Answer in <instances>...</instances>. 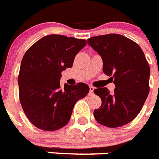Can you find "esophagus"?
I'll use <instances>...</instances> for the list:
<instances>
[{
	"mask_svg": "<svg viewBox=\"0 0 159 159\" xmlns=\"http://www.w3.org/2000/svg\"><path fill=\"white\" fill-rule=\"evenodd\" d=\"M93 90H94V87L89 86V95L93 94Z\"/></svg>",
	"mask_w": 159,
	"mask_h": 159,
	"instance_id": "esophagus-1",
	"label": "esophagus"
}]
</instances>
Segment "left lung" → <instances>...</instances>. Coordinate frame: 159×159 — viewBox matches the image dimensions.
Returning a JSON list of instances; mask_svg holds the SVG:
<instances>
[{"label":"left lung","mask_w":159,"mask_h":159,"mask_svg":"<svg viewBox=\"0 0 159 159\" xmlns=\"http://www.w3.org/2000/svg\"><path fill=\"white\" fill-rule=\"evenodd\" d=\"M88 43L101 56L103 73L116 85L112 93L107 88L93 90L102 99L94 118L109 128L126 125L141 111L149 93L150 68L144 52L135 42L117 34L92 37Z\"/></svg>","instance_id":"obj_1"}]
</instances>
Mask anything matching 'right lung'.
<instances>
[{
  "label": "right lung",
  "mask_w": 159,
  "mask_h": 159,
  "mask_svg": "<svg viewBox=\"0 0 159 159\" xmlns=\"http://www.w3.org/2000/svg\"><path fill=\"white\" fill-rule=\"evenodd\" d=\"M86 40L51 34L30 47L23 57L18 76L20 100L30 122L53 131L69 122L75 104L89 92L84 83L60 84L61 72L71 68Z\"/></svg>",
  "instance_id": "obj_1"
}]
</instances>
